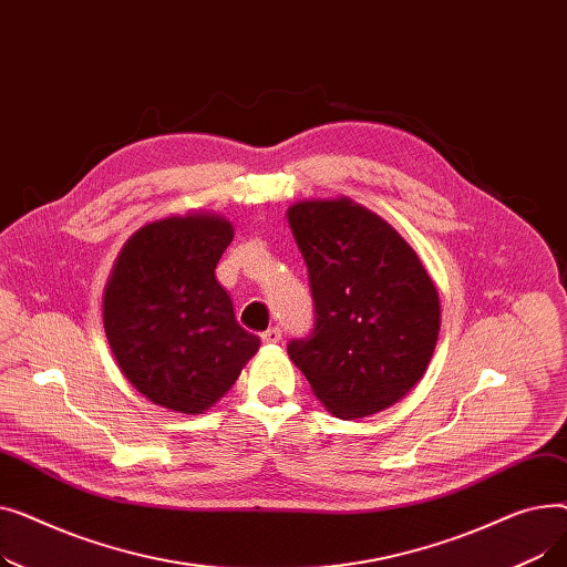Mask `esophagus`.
<instances>
[{"label": "esophagus", "instance_id": "1", "mask_svg": "<svg viewBox=\"0 0 567 567\" xmlns=\"http://www.w3.org/2000/svg\"><path fill=\"white\" fill-rule=\"evenodd\" d=\"M282 340V331L280 329H268L261 333V342L264 344H278Z\"/></svg>", "mask_w": 567, "mask_h": 567}]
</instances>
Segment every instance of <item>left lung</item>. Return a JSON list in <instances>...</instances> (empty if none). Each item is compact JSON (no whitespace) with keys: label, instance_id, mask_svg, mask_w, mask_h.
Listing matches in <instances>:
<instances>
[{"label":"left lung","instance_id":"obj_1","mask_svg":"<svg viewBox=\"0 0 567 567\" xmlns=\"http://www.w3.org/2000/svg\"><path fill=\"white\" fill-rule=\"evenodd\" d=\"M317 308L315 331L287 353L315 398L353 421L400 402L432 361L439 291L406 238L349 197L287 208Z\"/></svg>","mask_w":567,"mask_h":567}]
</instances>
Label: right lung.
<instances>
[{
    "instance_id": "add662e5",
    "label": "right lung",
    "mask_w": 567,
    "mask_h": 567,
    "mask_svg": "<svg viewBox=\"0 0 567 567\" xmlns=\"http://www.w3.org/2000/svg\"><path fill=\"white\" fill-rule=\"evenodd\" d=\"M231 238L234 225L220 214L167 216L140 227L112 266L107 344L133 389L163 409H212L259 349L216 280Z\"/></svg>"
}]
</instances>
